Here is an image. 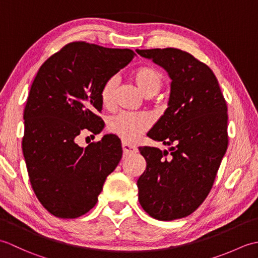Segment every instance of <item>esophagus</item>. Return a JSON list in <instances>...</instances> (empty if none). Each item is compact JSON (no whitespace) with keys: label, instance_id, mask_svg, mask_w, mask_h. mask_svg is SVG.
Masks as SVG:
<instances>
[{"label":"esophagus","instance_id":"obj_1","mask_svg":"<svg viewBox=\"0 0 258 258\" xmlns=\"http://www.w3.org/2000/svg\"><path fill=\"white\" fill-rule=\"evenodd\" d=\"M122 149H123L124 154H134V153L138 152V149H136L135 146L125 143V142H123L122 143Z\"/></svg>","mask_w":258,"mask_h":258}]
</instances>
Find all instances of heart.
<instances>
[{
    "mask_svg": "<svg viewBox=\"0 0 258 258\" xmlns=\"http://www.w3.org/2000/svg\"><path fill=\"white\" fill-rule=\"evenodd\" d=\"M133 76L136 84L147 97L156 95L163 87V74L160 70L153 67L140 68L135 71ZM118 84L119 78L116 74L104 81L100 90V98L104 106L111 107L114 105ZM151 118L146 114L119 113L109 119L107 127L109 132L119 136L125 142L133 143L151 127Z\"/></svg>",
    "mask_w": 258,
    "mask_h": 258,
    "instance_id": "heart-1",
    "label": "heart"
}]
</instances>
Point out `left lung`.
Listing matches in <instances>:
<instances>
[{"instance_id": "8db88e82", "label": "left lung", "mask_w": 258, "mask_h": 258, "mask_svg": "<svg viewBox=\"0 0 258 258\" xmlns=\"http://www.w3.org/2000/svg\"><path fill=\"white\" fill-rule=\"evenodd\" d=\"M166 70L168 107L147 136L167 151L140 147L146 169L139 201L150 216L173 221L190 215L207 197L228 145L227 105L213 71L178 48L136 50Z\"/></svg>"}]
</instances>
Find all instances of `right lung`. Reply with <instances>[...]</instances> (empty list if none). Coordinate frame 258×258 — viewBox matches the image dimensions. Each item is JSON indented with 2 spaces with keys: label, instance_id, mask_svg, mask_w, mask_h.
Masks as SVG:
<instances>
[{
  "label": "right lung",
  "instance_id": "obj_1",
  "mask_svg": "<svg viewBox=\"0 0 258 258\" xmlns=\"http://www.w3.org/2000/svg\"><path fill=\"white\" fill-rule=\"evenodd\" d=\"M134 56L128 48L73 42L38 70L24 108L22 150L32 188L52 215L76 218L92 210L122 158L113 134L85 149L76 140L83 131L103 130L101 86Z\"/></svg>",
  "mask_w": 258,
  "mask_h": 258
}]
</instances>
